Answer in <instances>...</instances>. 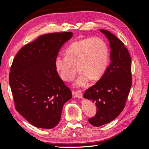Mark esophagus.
<instances>
[{
    "instance_id": "obj_1",
    "label": "esophagus",
    "mask_w": 149,
    "mask_h": 149,
    "mask_svg": "<svg viewBox=\"0 0 149 149\" xmlns=\"http://www.w3.org/2000/svg\"><path fill=\"white\" fill-rule=\"evenodd\" d=\"M73 96L74 97H77L79 99H81L83 97V93L81 91H77L73 92Z\"/></svg>"
}]
</instances>
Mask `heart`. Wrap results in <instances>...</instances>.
<instances>
[{
	"label": "heart",
	"instance_id": "obj_1",
	"mask_svg": "<svg viewBox=\"0 0 149 149\" xmlns=\"http://www.w3.org/2000/svg\"><path fill=\"white\" fill-rule=\"evenodd\" d=\"M66 56L55 60L56 71L62 79L70 81L76 74V67L81 74L73 86L87 85L90 79H97L105 73L109 62V51L106 42L100 38H88L76 41L66 49Z\"/></svg>",
	"mask_w": 149,
	"mask_h": 149
}]
</instances>
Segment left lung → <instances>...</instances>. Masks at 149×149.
Masks as SVG:
<instances>
[{"mask_svg":"<svg viewBox=\"0 0 149 149\" xmlns=\"http://www.w3.org/2000/svg\"><path fill=\"white\" fill-rule=\"evenodd\" d=\"M100 30L110 43L111 63L101 79L84 94L85 99L96 106V114L88 120L96 127L110 123L120 114L132 85L131 58L127 49L110 31Z\"/></svg>","mask_w":149,"mask_h":149,"instance_id":"left-lung-1","label":"left lung"}]
</instances>
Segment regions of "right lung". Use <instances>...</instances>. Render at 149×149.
Returning a JSON list of instances; mask_svg holds the SVG:
<instances>
[{"label":"right lung","mask_w":149,"mask_h":149,"mask_svg":"<svg viewBox=\"0 0 149 149\" xmlns=\"http://www.w3.org/2000/svg\"><path fill=\"white\" fill-rule=\"evenodd\" d=\"M73 33L43 35L22 47L10 68L9 83L15 109L38 128L50 129L59 123L71 90L58 74L55 60Z\"/></svg>","instance_id":"add662e5"}]
</instances>
